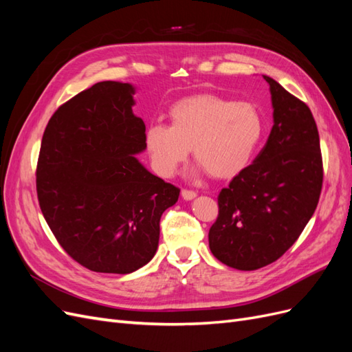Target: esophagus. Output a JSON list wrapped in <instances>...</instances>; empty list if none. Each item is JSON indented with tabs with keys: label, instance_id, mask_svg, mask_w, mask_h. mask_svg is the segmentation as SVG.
<instances>
[{
	"label": "esophagus",
	"instance_id": "obj_1",
	"mask_svg": "<svg viewBox=\"0 0 352 352\" xmlns=\"http://www.w3.org/2000/svg\"><path fill=\"white\" fill-rule=\"evenodd\" d=\"M197 197V192H194V190H189V189H182V198L186 199V201H190L194 199Z\"/></svg>",
	"mask_w": 352,
	"mask_h": 352
}]
</instances>
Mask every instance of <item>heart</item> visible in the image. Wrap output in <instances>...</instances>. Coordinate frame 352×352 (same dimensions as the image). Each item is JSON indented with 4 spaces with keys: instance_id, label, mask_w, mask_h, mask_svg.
Masks as SVG:
<instances>
[{
    "instance_id": "b5f03b06",
    "label": "heart",
    "mask_w": 352,
    "mask_h": 352,
    "mask_svg": "<svg viewBox=\"0 0 352 352\" xmlns=\"http://www.w3.org/2000/svg\"><path fill=\"white\" fill-rule=\"evenodd\" d=\"M170 126L151 123L145 148L153 168L173 176L192 148L199 168L217 179H229L248 166L263 138L264 123L250 102H233L201 94L175 102L168 110Z\"/></svg>"
}]
</instances>
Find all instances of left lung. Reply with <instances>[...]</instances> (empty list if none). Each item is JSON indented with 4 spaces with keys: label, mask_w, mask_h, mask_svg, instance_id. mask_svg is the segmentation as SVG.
<instances>
[{
    "label": "left lung",
    "mask_w": 352,
    "mask_h": 352,
    "mask_svg": "<svg viewBox=\"0 0 352 352\" xmlns=\"http://www.w3.org/2000/svg\"><path fill=\"white\" fill-rule=\"evenodd\" d=\"M273 127L254 163L219 195L208 232L214 257L238 270L264 267L289 250L314 214L323 184L320 140L307 104L269 76Z\"/></svg>",
    "instance_id": "left-lung-1"
}]
</instances>
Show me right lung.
Masks as SVG:
<instances>
[{
	"mask_svg": "<svg viewBox=\"0 0 352 352\" xmlns=\"http://www.w3.org/2000/svg\"><path fill=\"white\" fill-rule=\"evenodd\" d=\"M135 87L95 83L52 114L36 167L39 207L73 260L98 273L127 274L155 255L160 219L180 189L148 172L145 123Z\"/></svg>",
	"mask_w": 352,
	"mask_h": 352,
	"instance_id": "obj_1",
	"label": "right lung"
}]
</instances>
